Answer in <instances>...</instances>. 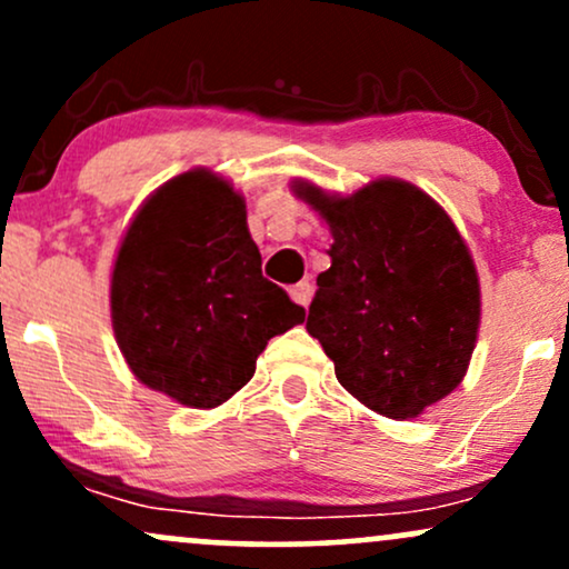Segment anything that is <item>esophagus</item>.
Masks as SVG:
<instances>
[{"mask_svg": "<svg viewBox=\"0 0 569 569\" xmlns=\"http://www.w3.org/2000/svg\"><path fill=\"white\" fill-rule=\"evenodd\" d=\"M291 299H293V302H297V305L307 307V305H310V299H312V286L307 283V280H302V283H297V286H293V289H291Z\"/></svg>", "mask_w": 569, "mask_h": 569, "instance_id": "esophagus-1", "label": "esophagus"}]
</instances>
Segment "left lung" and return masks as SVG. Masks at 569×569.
<instances>
[{"label":"left lung","instance_id":"obj_1","mask_svg":"<svg viewBox=\"0 0 569 569\" xmlns=\"http://www.w3.org/2000/svg\"><path fill=\"white\" fill-rule=\"evenodd\" d=\"M293 192L335 238L307 331L350 396L393 420L422 415L462 382L479 335L466 240L439 202L401 179H377L350 198L307 181Z\"/></svg>","mask_w":569,"mask_h":569}]
</instances>
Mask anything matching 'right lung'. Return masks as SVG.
I'll return each mask as SVG.
<instances>
[{
    "label": "right lung",
    "mask_w": 569,
    "mask_h": 569,
    "mask_svg": "<svg viewBox=\"0 0 569 569\" xmlns=\"http://www.w3.org/2000/svg\"><path fill=\"white\" fill-rule=\"evenodd\" d=\"M305 321L262 276L246 202L221 176H176L130 221L114 259L112 326L136 380L213 409L257 371L272 337Z\"/></svg>",
    "instance_id": "right-lung-1"
}]
</instances>
